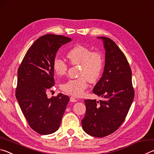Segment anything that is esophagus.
I'll list each match as a JSON object with an SVG mask.
<instances>
[{"mask_svg": "<svg viewBox=\"0 0 154 154\" xmlns=\"http://www.w3.org/2000/svg\"><path fill=\"white\" fill-rule=\"evenodd\" d=\"M70 101H71V102H72V103H75V102H77V99L75 98L74 96H71V97L70 98Z\"/></svg>", "mask_w": 154, "mask_h": 154, "instance_id": "1", "label": "esophagus"}]
</instances>
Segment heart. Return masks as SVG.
Here are the masks:
<instances>
[{
  "mask_svg": "<svg viewBox=\"0 0 154 154\" xmlns=\"http://www.w3.org/2000/svg\"><path fill=\"white\" fill-rule=\"evenodd\" d=\"M70 62L72 64H79L78 75L79 78L70 79L62 83L61 89L72 96H82L85 90L88 87V81L90 83H95L100 78L103 71L105 60L100 51H92V49L86 46L78 45L73 47L66 54ZM53 69L58 76L66 74L68 65L61 58H54Z\"/></svg>",
  "mask_w": 154,
  "mask_h": 154,
  "instance_id": "obj_1",
  "label": "heart"
}]
</instances>
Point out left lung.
I'll return each mask as SVG.
<instances>
[{
  "label": "left lung",
  "mask_w": 154,
  "mask_h": 154,
  "mask_svg": "<svg viewBox=\"0 0 154 154\" xmlns=\"http://www.w3.org/2000/svg\"><path fill=\"white\" fill-rule=\"evenodd\" d=\"M105 49L103 74L93 92L103 100H85L86 112L82 128L87 134L104 137L116 131L123 123L134 97L132 71L121 49L111 38L98 36Z\"/></svg>",
  "instance_id": "obj_1"
}]
</instances>
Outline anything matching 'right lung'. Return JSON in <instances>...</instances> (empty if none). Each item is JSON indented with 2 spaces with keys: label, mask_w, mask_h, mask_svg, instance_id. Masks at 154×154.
Here are the masks:
<instances>
[{
  "label": "right lung",
  "mask_w": 154,
  "mask_h": 154,
  "mask_svg": "<svg viewBox=\"0 0 154 154\" xmlns=\"http://www.w3.org/2000/svg\"><path fill=\"white\" fill-rule=\"evenodd\" d=\"M71 38L53 34L38 38L27 51L17 71L15 96L31 128L49 134L59 128L69 101L62 94L48 98L47 92L55 84L53 61L58 49Z\"/></svg>",
  "instance_id": "right-lung-1"
}]
</instances>
